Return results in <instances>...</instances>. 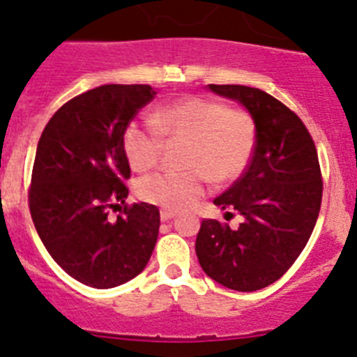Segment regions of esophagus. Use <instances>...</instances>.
I'll list each match as a JSON object with an SVG mask.
<instances>
[{"label": "esophagus", "instance_id": "obj_1", "mask_svg": "<svg viewBox=\"0 0 357 357\" xmlns=\"http://www.w3.org/2000/svg\"><path fill=\"white\" fill-rule=\"evenodd\" d=\"M174 217H176V211H171V210L160 211V218H162V222H169V220H172Z\"/></svg>", "mask_w": 357, "mask_h": 357}]
</instances>
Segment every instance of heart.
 <instances>
[{"instance_id":"b5f03b06","label":"heart","mask_w":357,"mask_h":357,"mask_svg":"<svg viewBox=\"0 0 357 357\" xmlns=\"http://www.w3.org/2000/svg\"><path fill=\"white\" fill-rule=\"evenodd\" d=\"M151 121L163 139L188 146L183 167L190 171L158 172L137 183L139 199L165 210L190 206L204 194L206 178L215 185L238 179L255 153V119L217 99L181 98L153 112ZM158 134L137 123L124 130L123 151L133 171L146 172L158 163L163 140Z\"/></svg>"}]
</instances>
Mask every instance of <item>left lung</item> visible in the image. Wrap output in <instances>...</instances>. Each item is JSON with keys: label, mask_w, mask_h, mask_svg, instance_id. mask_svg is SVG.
<instances>
[{"label": "left lung", "mask_w": 357, "mask_h": 357, "mask_svg": "<svg viewBox=\"0 0 357 357\" xmlns=\"http://www.w3.org/2000/svg\"><path fill=\"white\" fill-rule=\"evenodd\" d=\"M240 102L255 119L256 146L238 181L213 199L242 224L204 218L195 255L208 278L236 291H256L278 281L303 252L322 202L319 155L303 121L271 94L245 85H208Z\"/></svg>", "instance_id": "obj_1"}]
</instances>
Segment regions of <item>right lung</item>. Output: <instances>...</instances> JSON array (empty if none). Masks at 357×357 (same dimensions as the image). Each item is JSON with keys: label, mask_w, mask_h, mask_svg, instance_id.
<instances>
[{"label": "right lung", "mask_w": 357, "mask_h": 357, "mask_svg": "<svg viewBox=\"0 0 357 357\" xmlns=\"http://www.w3.org/2000/svg\"><path fill=\"white\" fill-rule=\"evenodd\" d=\"M149 85H101L76 96L44 128L35 155L30 211L51 258L86 287L107 290L146 268L158 240L160 211L126 202L130 163L123 133L155 98Z\"/></svg>", "instance_id": "1"}]
</instances>
